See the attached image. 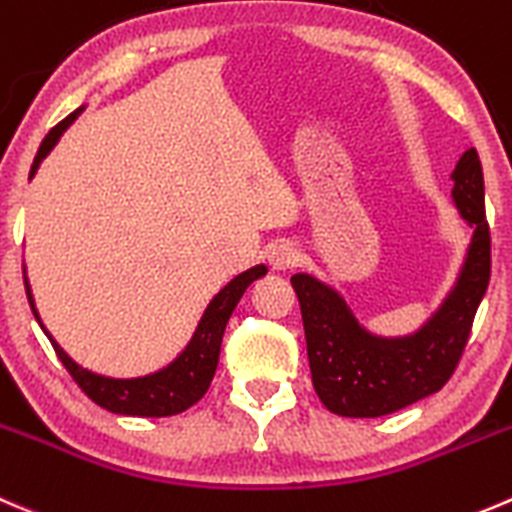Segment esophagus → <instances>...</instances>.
Segmentation results:
<instances>
[{
  "label": "esophagus",
  "instance_id": "1",
  "mask_svg": "<svg viewBox=\"0 0 512 512\" xmlns=\"http://www.w3.org/2000/svg\"><path fill=\"white\" fill-rule=\"evenodd\" d=\"M300 260V252H297L295 242L290 240H277L275 245H270L267 250V262H270L275 270H290V267L297 265Z\"/></svg>",
  "mask_w": 512,
  "mask_h": 512
}]
</instances>
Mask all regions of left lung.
<instances>
[{"mask_svg": "<svg viewBox=\"0 0 512 512\" xmlns=\"http://www.w3.org/2000/svg\"><path fill=\"white\" fill-rule=\"evenodd\" d=\"M453 180L455 205L475 227L473 245L458 287L418 335L405 340L370 335L332 287L302 272L290 277L300 300L312 385L330 413L380 418L438 393L453 377L490 282V227L475 147L463 152Z\"/></svg>", "mask_w": 512, "mask_h": 512, "instance_id": "8db88e82", "label": "left lung"}]
</instances>
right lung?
I'll use <instances>...</instances> for the list:
<instances>
[{
    "mask_svg": "<svg viewBox=\"0 0 512 512\" xmlns=\"http://www.w3.org/2000/svg\"><path fill=\"white\" fill-rule=\"evenodd\" d=\"M79 114L72 112L69 117H64L62 122L54 124L49 135L44 137L42 145H39L37 157H34V165L29 177L37 172L39 162L49 155L54 145H57L59 135L67 130L69 124L74 122V117ZM267 272L265 265H257L252 270L242 272L237 275L225 290H220V295L210 302V307L205 310L202 315L200 325H197L195 337L192 342L187 345V350L172 362L170 367L165 370L155 372V375H147V377H137V380H112V377H102V375H94V372L84 370L79 367L57 342L52 340V335L47 337L52 342L54 352L57 357L62 360V365L67 367V372L72 375V380L77 382L82 393L87 395L92 403H97L99 408L109 410V413H119V415H140V418H167V415H177L182 410L192 408L202 395L207 393L210 388L212 377H215L217 370V360H220V345H222V335H225V327L227 320H230L232 310L235 305L240 302L242 292L247 290L252 280L262 277ZM24 287H27V300L32 305L34 317L39 315L34 310V300H32V292H29L27 280H24ZM42 325V322H39Z\"/></svg>",
    "mask_w": 512,
    "mask_h": 512,
    "instance_id": "1",
    "label": "right lung"
}]
</instances>
